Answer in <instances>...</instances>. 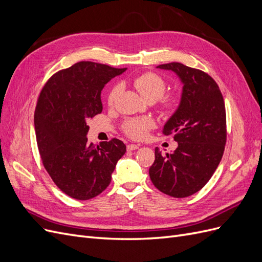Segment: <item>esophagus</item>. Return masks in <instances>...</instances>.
Here are the masks:
<instances>
[{
    "label": "esophagus",
    "instance_id": "obj_1",
    "mask_svg": "<svg viewBox=\"0 0 262 262\" xmlns=\"http://www.w3.org/2000/svg\"><path fill=\"white\" fill-rule=\"evenodd\" d=\"M137 148H139L138 144H128V145H126V149H128V150H134Z\"/></svg>",
    "mask_w": 262,
    "mask_h": 262
}]
</instances>
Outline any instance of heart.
Returning <instances> with one entry per match:
<instances>
[{"label": "heart", "mask_w": 262, "mask_h": 262, "mask_svg": "<svg viewBox=\"0 0 262 262\" xmlns=\"http://www.w3.org/2000/svg\"><path fill=\"white\" fill-rule=\"evenodd\" d=\"M133 86L147 101L158 99V108L162 113L169 115L175 112L179 106L180 98L177 94H164L167 90V81L158 73L145 72L132 80ZM120 87L114 85L108 94V104L114 105ZM155 122L150 118H129L123 122L122 130L126 136L132 139H142L146 136L148 130L153 129Z\"/></svg>", "instance_id": "obj_1"}]
</instances>
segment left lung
<instances>
[{"instance_id": "1", "label": "left lung", "mask_w": 262, "mask_h": 262, "mask_svg": "<svg viewBox=\"0 0 262 262\" xmlns=\"http://www.w3.org/2000/svg\"><path fill=\"white\" fill-rule=\"evenodd\" d=\"M157 68L173 71L184 83V91L179 108L163 131L166 136L172 134L178 147L165 155L155 148L149 178L163 193L186 198L207 185L223 156L225 104L219 85L203 71L179 62Z\"/></svg>"}]
</instances>
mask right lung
<instances>
[{"label": "right lung", "instance_id": "1", "mask_svg": "<svg viewBox=\"0 0 262 262\" xmlns=\"http://www.w3.org/2000/svg\"><path fill=\"white\" fill-rule=\"evenodd\" d=\"M125 70L81 61L55 72L39 94L34 116L39 154L55 186L73 199L104 191L125 153L118 139L93 144L86 138L89 119L102 112V89Z\"/></svg>", "mask_w": 262, "mask_h": 262}]
</instances>
